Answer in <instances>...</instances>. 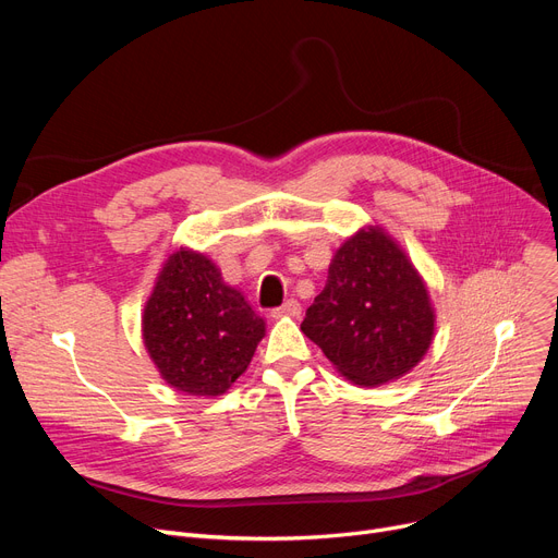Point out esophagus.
I'll return each instance as SVG.
<instances>
[{"mask_svg": "<svg viewBox=\"0 0 558 558\" xmlns=\"http://www.w3.org/2000/svg\"><path fill=\"white\" fill-rule=\"evenodd\" d=\"M271 316H274V318H282V316L299 318V316H301V303H299V301H294V299H289L284 305L276 307V310L271 312Z\"/></svg>", "mask_w": 558, "mask_h": 558, "instance_id": "1", "label": "esophagus"}]
</instances>
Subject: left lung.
I'll list each match as a JSON object with an SVG mask.
<instances>
[{
  "label": "left lung",
  "instance_id": "1",
  "mask_svg": "<svg viewBox=\"0 0 558 558\" xmlns=\"http://www.w3.org/2000/svg\"><path fill=\"white\" fill-rule=\"evenodd\" d=\"M436 314L414 262L377 223L362 226L335 251L328 282L301 330L357 387L407 375L427 355Z\"/></svg>",
  "mask_w": 558,
  "mask_h": 558
}]
</instances>
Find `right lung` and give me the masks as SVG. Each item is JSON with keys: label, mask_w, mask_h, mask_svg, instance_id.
I'll list each match as a JSON object with an SVG mask.
<instances>
[{"label": "right lung", "mask_w": 558, "mask_h": 558, "mask_svg": "<svg viewBox=\"0 0 558 558\" xmlns=\"http://www.w3.org/2000/svg\"><path fill=\"white\" fill-rule=\"evenodd\" d=\"M264 332V318L208 255L187 246L167 255L144 303L142 341L171 389L196 398L226 393Z\"/></svg>", "instance_id": "1"}]
</instances>
